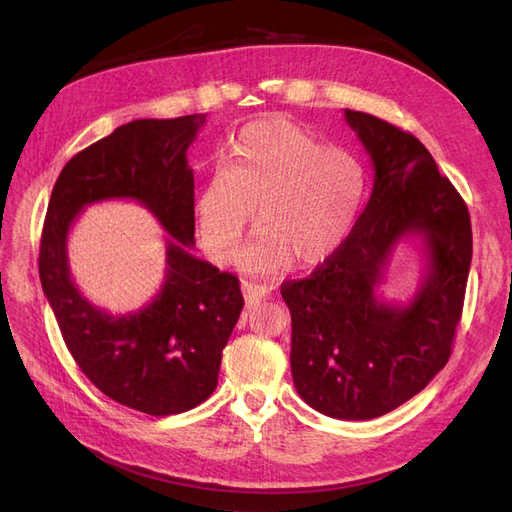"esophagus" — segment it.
<instances>
[{"instance_id": "obj_1", "label": "esophagus", "mask_w": 512, "mask_h": 512, "mask_svg": "<svg viewBox=\"0 0 512 512\" xmlns=\"http://www.w3.org/2000/svg\"><path fill=\"white\" fill-rule=\"evenodd\" d=\"M241 290H243V297H245V305L247 307H254L256 303H260L262 299L267 297V286H262V284H256V282H247V280H243L241 282Z\"/></svg>"}]
</instances>
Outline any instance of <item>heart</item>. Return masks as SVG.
<instances>
[{
	"label": "heart",
	"mask_w": 512,
	"mask_h": 512,
	"mask_svg": "<svg viewBox=\"0 0 512 512\" xmlns=\"http://www.w3.org/2000/svg\"><path fill=\"white\" fill-rule=\"evenodd\" d=\"M365 198V173L350 151L322 145L286 119L247 123L194 200L198 239L215 260L235 258L256 226L245 267H314L342 250Z\"/></svg>",
	"instance_id": "heart-1"
}]
</instances>
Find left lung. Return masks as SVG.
I'll return each mask as SVG.
<instances>
[{"label": "left lung", "instance_id": "obj_1", "mask_svg": "<svg viewBox=\"0 0 512 512\" xmlns=\"http://www.w3.org/2000/svg\"><path fill=\"white\" fill-rule=\"evenodd\" d=\"M344 117L374 166V188L342 250L284 282L290 369L307 406L367 421L421 393L451 356L472 262L470 213L412 134L374 115ZM424 241L426 275L408 304L377 292L394 245Z\"/></svg>", "mask_w": 512, "mask_h": 512}]
</instances>
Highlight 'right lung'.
Segmentation results:
<instances>
[{"label": "right lung", "instance_id": "1", "mask_svg": "<svg viewBox=\"0 0 512 512\" xmlns=\"http://www.w3.org/2000/svg\"><path fill=\"white\" fill-rule=\"evenodd\" d=\"M207 115L136 119L83 149L61 170L40 241V282L83 374L117 404L151 416L192 410L215 391L222 350L243 309L235 275L194 250V175L188 147ZM128 197L171 235L159 294L128 315H108L75 288L67 235L87 205Z\"/></svg>", "mask_w": 512, "mask_h": 512}]
</instances>
